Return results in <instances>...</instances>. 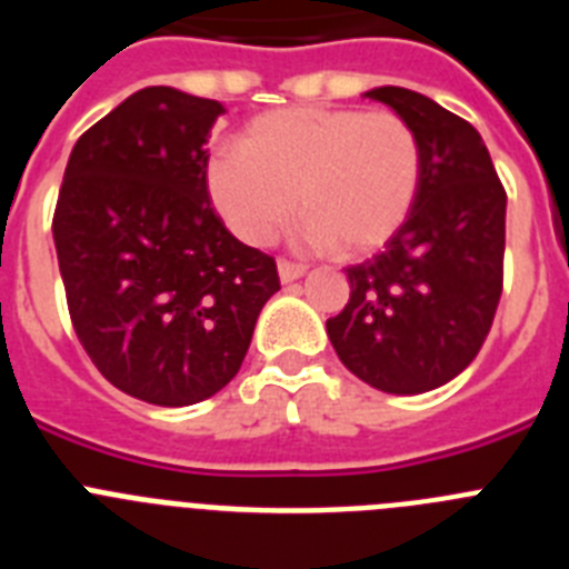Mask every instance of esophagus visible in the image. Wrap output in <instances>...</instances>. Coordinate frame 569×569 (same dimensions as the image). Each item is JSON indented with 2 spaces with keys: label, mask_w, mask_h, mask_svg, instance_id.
Returning a JSON list of instances; mask_svg holds the SVG:
<instances>
[{
  "label": "esophagus",
  "mask_w": 569,
  "mask_h": 569,
  "mask_svg": "<svg viewBox=\"0 0 569 569\" xmlns=\"http://www.w3.org/2000/svg\"><path fill=\"white\" fill-rule=\"evenodd\" d=\"M308 273V268L305 264H296V261H288V259H279V279L284 281V284H290V281L301 279V276Z\"/></svg>",
  "instance_id": "obj_1"
}]
</instances>
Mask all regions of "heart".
<instances>
[{
	"instance_id": "obj_1",
	"label": "heart",
	"mask_w": 569,
	"mask_h": 569,
	"mask_svg": "<svg viewBox=\"0 0 569 569\" xmlns=\"http://www.w3.org/2000/svg\"><path fill=\"white\" fill-rule=\"evenodd\" d=\"M421 168L419 136L399 113L288 108L256 116L210 159L208 193L244 244H270L299 202L305 244L367 256L407 222Z\"/></svg>"
}]
</instances>
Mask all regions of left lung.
<instances>
[{
  "label": "left lung",
  "instance_id": "left-lung-1",
  "mask_svg": "<svg viewBox=\"0 0 569 569\" xmlns=\"http://www.w3.org/2000/svg\"><path fill=\"white\" fill-rule=\"evenodd\" d=\"M416 130L421 188L399 233L347 268L350 301L328 336L341 365L381 393L436 390L490 333L501 296L507 193L479 130L407 88H373Z\"/></svg>",
  "mask_w": 569,
  "mask_h": 569
}]
</instances>
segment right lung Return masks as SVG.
<instances>
[{
    "label": "right lung",
    "instance_id": "obj_1",
    "mask_svg": "<svg viewBox=\"0 0 569 569\" xmlns=\"http://www.w3.org/2000/svg\"><path fill=\"white\" fill-rule=\"evenodd\" d=\"M222 113L144 88L79 136L64 168L53 244L73 330L99 373L148 405L219 393L279 290L276 261L210 208L204 144Z\"/></svg>",
    "mask_w": 569,
    "mask_h": 569
}]
</instances>
